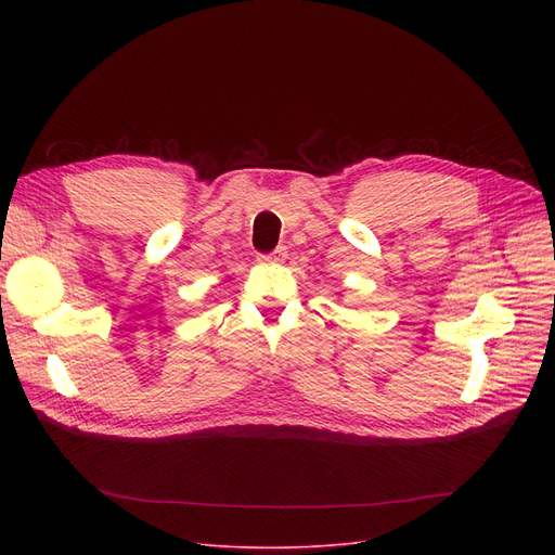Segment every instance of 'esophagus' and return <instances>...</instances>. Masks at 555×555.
Instances as JSON below:
<instances>
[{
  "label": "esophagus",
  "mask_w": 555,
  "mask_h": 555,
  "mask_svg": "<svg viewBox=\"0 0 555 555\" xmlns=\"http://www.w3.org/2000/svg\"><path fill=\"white\" fill-rule=\"evenodd\" d=\"M284 259H287V249L284 247H278L275 251H271V255L261 257V261H266V263H282Z\"/></svg>",
  "instance_id": "34e87169"
}]
</instances>
